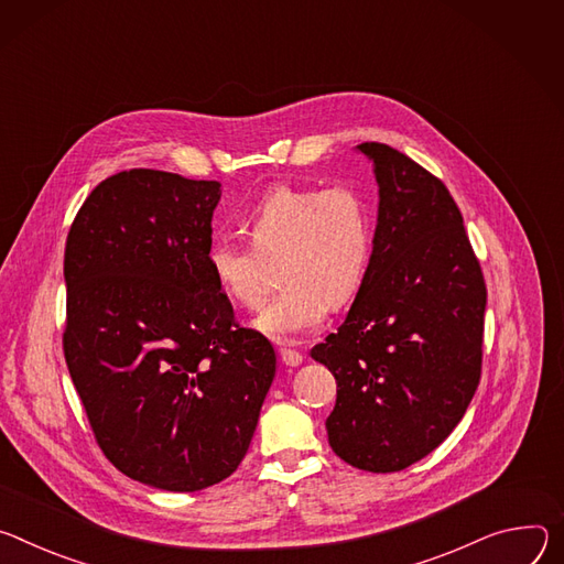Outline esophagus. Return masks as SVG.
<instances>
[{
	"label": "esophagus",
	"mask_w": 564,
	"mask_h": 564,
	"mask_svg": "<svg viewBox=\"0 0 564 564\" xmlns=\"http://www.w3.org/2000/svg\"><path fill=\"white\" fill-rule=\"evenodd\" d=\"M280 356H282V360H284V365H289V367H297V365H302V360H304V356H302L300 351L291 349V347H282V349H280Z\"/></svg>",
	"instance_id": "obj_1"
}]
</instances>
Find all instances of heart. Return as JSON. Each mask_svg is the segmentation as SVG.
<instances>
[{
	"label": "heart",
	"mask_w": 564,
	"mask_h": 564,
	"mask_svg": "<svg viewBox=\"0 0 564 564\" xmlns=\"http://www.w3.org/2000/svg\"><path fill=\"white\" fill-rule=\"evenodd\" d=\"M250 243L217 237L206 253L219 289L239 304L267 291V262H280L284 289L260 311L258 329L275 340L316 332L329 306L349 302L369 269L373 230L354 187L273 185L243 217Z\"/></svg>",
	"instance_id": "heart-1"
}]
</instances>
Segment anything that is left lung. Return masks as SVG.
I'll return each instance as SVG.
<instances>
[{"label": "left lung", "instance_id": "left-lung-1", "mask_svg": "<svg viewBox=\"0 0 564 564\" xmlns=\"http://www.w3.org/2000/svg\"><path fill=\"white\" fill-rule=\"evenodd\" d=\"M379 183L371 262L345 323L311 349L336 379L332 451L397 473L466 414L481 377L486 282L442 178L386 143H360Z\"/></svg>", "mask_w": 564, "mask_h": 564}]
</instances>
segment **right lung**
<instances>
[{"label":"right lung","instance_id":"obj_1","mask_svg":"<svg viewBox=\"0 0 564 564\" xmlns=\"http://www.w3.org/2000/svg\"><path fill=\"white\" fill-rule=\"evenodd\" d=\"M219 181L124 170L78 210L65 248L72 381L105 457L141 484L195 492L241 464L275 377L206 253Z\"/></svg>","mask_w":564,"mask_h":564}]
</instances>
